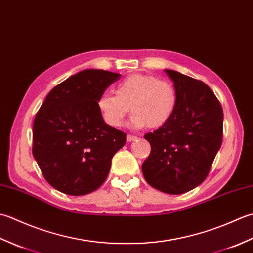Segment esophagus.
<instances>
[{"label":"esophagus","mask_w":253,"mask_h":253,"mask_svg":"<svg viewBox=\"0 0 253 253\" xmlns=\"http://www.w3.org/2000/svg\"><path fill=\"white\" fill-rule=\"evenodd\" d=\"M126 139H127V141H135V140H137V137L136 136H133V135H127V137H126Z\"/></svg>","instance_id":"1"}]
</instances>
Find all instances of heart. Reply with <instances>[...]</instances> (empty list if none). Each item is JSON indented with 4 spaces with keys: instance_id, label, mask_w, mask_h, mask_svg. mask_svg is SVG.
Instances as JSON below:
<instances>
[{
    "instance_id": "b5f03b06",
    "label": "heart",
    "mask_w": 253,
    "mask_h": 253,
    "mask_svg": "<svg viewBox=\"0 0 253 253\" xmlns=\"http://www.w3.org/2000/svg\"><path fill=\"white\" fill-rule=\"evenodd\" d=\"M116 94L102 93L96 105L107 125L118 127L129 110L135 128L162 127L174 115L177 106L175 85L153 75L132 74L116 85Z\"/></svg>"
}]
</instances>
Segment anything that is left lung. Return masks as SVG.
<instances>
[{"label":"left lung","instance_id":"left-lung-1","mask_svg":"<svg viewBox=\"0 0 253 253\" xmlns=\"http://www.w3.org/2000/svg\"><path fill=\"white\" fill-rule=\"evenodd\" d=\"M174 82L177 106L170 120L144 135L151 152L142 174L155 189L180 195L204 181L223 140V109L201 80L165 69Z\"/></svg>","mask_w":253,"mask_h":253}]
</instances>
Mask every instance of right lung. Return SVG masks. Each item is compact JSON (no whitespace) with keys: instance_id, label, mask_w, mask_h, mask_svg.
<instances>
[{"instance_id":"right-lung-1","label":"right lung","mask_w":253,"mask_h":253,"mask_svg":"<svg viewBox=\"0 0 253 253\" xmlns=\"http://www.w3.org/2000/svg\"><path fill=\"white\" fill-rule=\"evenodd\" d=\"M120 78L103 69L82 71L53 88L38 111L32 154L56 190L84 196L105 181L126 133L107 125L96 102Z\"/></svg>"}]
</instances>
